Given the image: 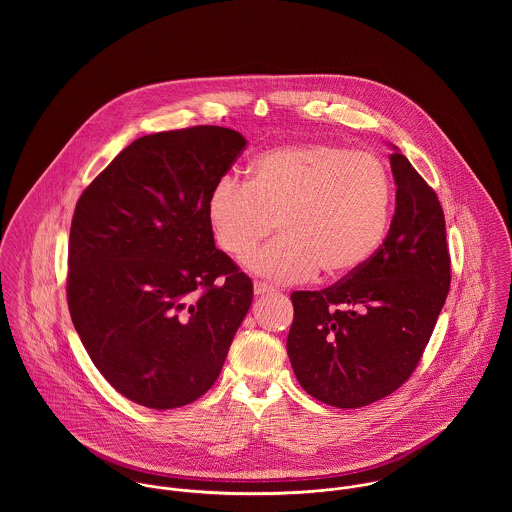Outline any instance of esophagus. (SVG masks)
<instances>
[{"label":"esophagus","instance_id":"esophagus-1","mask_svg":"<svg viewBox=\"0 0 512 512\" xmlns=\"http://www.w3.org/2000/svg\"><path fill=\"white\" fill-rule=\"evenodd\" d=\"M274 290L268 286V284H262V282H254V295H266V293H272Z\"/></svg>","mask_w":512,"mask_h":512}]
</instances>
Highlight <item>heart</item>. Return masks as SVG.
<instances>
[{"mask_svg":"<svg viewBox=\"0 0 512 512\" xmlns=\"http://www.w3.org/2000/svg\"><path fill=\"white\" fill-rule=\"evenodd\" d=\"M392 177L382 159L335 144H288L260 153L248 183L224 175L207 199L213 238L228 256H246L276 222L280 238L250 254L246 268L276 284L317 270L355 272L382 244L392 213Z\"/></svg>","mask_w":512,"mask_h":512,"instance_id":"obj_1","label":"heart"}]
</instances>
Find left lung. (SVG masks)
Segmentation results:
<instances>
[{"mask_svg": "<svg viewBox=\"0 0 512 512\" xmlns=\"http://www.w3.org/2000/svg\"><path fill=\"white\" fill-rule=\"evenodd\" d=\"M390 147L396 209L382 246L331 288L292 293L288 357L295 378L335 408H363L410 378L449 292L438 195Z\"/></svg>", "mask_w": 512, "mask_h": 512, "instance_id": "8db88e82", "label": "left lung"}]
</instances>
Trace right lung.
<instances>
[{"instance_id":"right-lung-1","label":"right lung","mask_w":512,"mask_h":512,"mask_svg":"<svg viewBox=\"0 0 512 512\" xmlns=\"http://www.w3.org/2000/svg\"><path fill=\"white\" fill-rule=\"evenodd\" d=\"M246 147L197 126L138 138L74 209L67 295L102 376L153 410L201 398L252 303V282L215 246L207 199Z\"/></svg>"}]
</instances>
